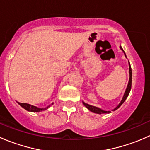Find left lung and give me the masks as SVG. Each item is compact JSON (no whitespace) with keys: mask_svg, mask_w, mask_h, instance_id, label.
Segmentation results:
<instances>
[{"mask_svg":"<svg viewBox=\"0 0 150 150\" xmlns=\"http://www.w3.org/2000/svg\"><path fill=\"white\" fill-rule=\"evenodd\" d=\"M120 48H121V50L122 51H123L124 54H125V57H126V55H125V52H124L123 49L122 48L121 46H120ZM128 65H129V81H128V86H127L126 88V90H125V93H124L123 95V97H122L121 102L119 103L118 105L117 106V107H115V108L114 109V110H112V111H115V110H117V109L119 108V107H120V106L122 105V104H123V102H125V99H127V97H128V94H129L130 93V91H131V83H132V71H131V64H130V62H128ZM83 104H84L85 107H86L87 109H88V110H90L91 112H94V113H96V114H105V113H110L111 112L110 111H104V110H102V109L99 108V107H94V106H92V105H90V104H88L86 103H85L84 102H83Z\"/></svg>","mask_w":150,"mask_h":150,"instance_id":"8db88e82","label":"left lung"}]
</instances>
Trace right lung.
Here are the masks:
<instances>
[{"instance_id":"add662e5","label":"right lung","mask_w":150,"mask_h":150,"mask_svg":"<svg viewBox=\"0 0 150 150\" xmlns=\"http://www.w3.org/2000/svg\"><path fill=\"white\" fill-rule=\"evenodd\" d=\"M18 104H19L21 107H23L25 110H28L29 112H41V111H43V110H46V109H48V107L51 106V105L48 106V107H46V108H38V107H35V106H33V105H31V104H26V103H20V102H18ZM51 104H53V103Z\"/></svg>"}]
</instances>
